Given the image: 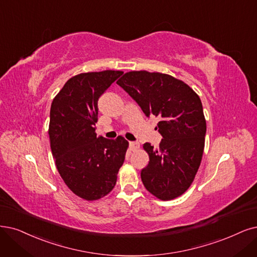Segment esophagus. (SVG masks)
<instances>
[{
  "instance_id": "esophagus-1",
  "label": "esophagus",
  "mask_w": 257,
  "mask_h": 257,
  "mask_svg": "<svg viewBox=\"0 0 257 257\" xmlns=\"http://www.w3.org/2000/svg\"><path fill=\"white\" fill-rule=\"evenodd\" d=\"M129 148L132 151H136L140 148V144L138 143V142H129Z\"/></svg>"
}]
</instances>
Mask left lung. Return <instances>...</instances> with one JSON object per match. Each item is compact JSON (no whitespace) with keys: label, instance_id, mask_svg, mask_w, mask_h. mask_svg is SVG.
<instances>
[{"label":"left lung","instance_id":"1","mask_svg":"<svg viewBox=\"0 0 257 257\" xmlns=\"http://www.w3.org/2000/svg\"><path fill=\"white\" fill-rule=\"evenodd\" d=\"M116 83L147 117L160 119V147L143 146L149 156L141 172L144 186L161 200L181 196L193 183L203 155L206 121L200 98L185 82L162 73L132 71Z\"/></svg>","mask_w":257,"mask_h":257}]
</instances>
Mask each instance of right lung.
<instances>
[{"instance_id":"add662e5","label":"right lung","mask_w":257,"mask_h":257,"mask_svg":"<svg viewBox=\"0 0 257 257\" xmlns=\"http://www.w3.org/2000/svg\"><path fill=\"white\" fill-rule=\"evenodd\" d=\"M123 72L81 73L65 82L54 98L49 135L57 169L71 191L97 200L115 185L128 142L96 137L99 97Z\"/></svg>"}]
</instances>
